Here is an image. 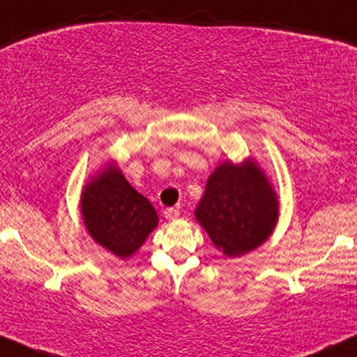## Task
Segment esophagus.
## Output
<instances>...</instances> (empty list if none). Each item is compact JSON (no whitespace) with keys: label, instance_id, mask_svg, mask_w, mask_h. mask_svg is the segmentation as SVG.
<instances>
[{"label":"esophagus","instance_id":"34e87169","mask_svg":"<svg viewBox=\"0 0 357 357\" xmlns=\"http://www.w3.org/2000/svg\"><path fill=\"white\" fill-rule=\"evenodd\" d=\"M163 214H165L167 221H175V219H177L180 215V212H178V209H175V207H168V209H165Z\"/></svg>","mask_w":357,"mask_h":357}]
</instances>
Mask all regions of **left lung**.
Masks as SVG:
<instances>
[{"mask_svg":"<svg viewBox=\"0 0 357 357\" xmlns=\"http://www.w3.org/2000/svg\"><path fill=\"white\" fill-rule=\"evenodd\" d=\"M195 219L211 241L229 258L250 253L266 241L278 219V199L255 160L224 162L207 180Z\"/></svg>","mask_w":357,"mask_h":357,"instance_id":"1","label":"left lung"}]
</instances>
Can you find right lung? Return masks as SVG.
<instances>
[{
	"mask_svg": "<svg viewBox=\"0 0 357 357\" xmlns=\"http://www.w3.org/2000/svg\"><path fill=\"white\" fill-rule=\"evenodd\" d=\"M81 212L91 238L123 259L136 253L158 224L150 200L111 163L86 183Z\"/></svg>",
	"mask_w": 357,
	"mask_h": 357,
	"instance_id": "right-lung-1",
	"label": "right lung"
}]
</instances>
